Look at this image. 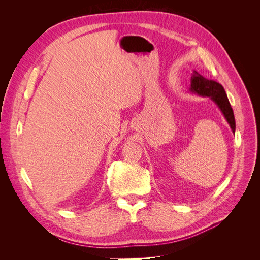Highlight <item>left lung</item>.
<instances>
[{
  "label": "left lung",
  "mask_w": 260,
  "mask_h": 260,
  "mask_svg": "<svg viewBox=\"0 0 260 260\" xmlns=\"http://www.w3.org/2000/svg\"><path fill=\"white\" fill-rule=\"evenodd\" d=\"M188 91L193 94H196V95L209 98L214 102L220 109V112L222 113L228 123H229L232 132L235 133L234 114L230 105V102L228 100L226 93L221 84L215 80L207 79V78L203 77L198 72L193 70V74L191 76V84Z\"/></svg>",
  "instance_id": "obj_1"
}]
</instances>
